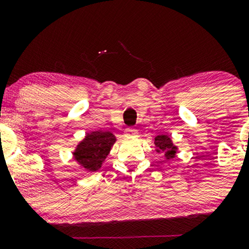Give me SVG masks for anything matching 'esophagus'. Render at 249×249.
<instances>
[{"label":"esophagus","instance_id":"esophagus-1","mask_svg":"<svg viewBox=\"0 0 249 249\" xmlns=\"http://www.w3.org/2000/svg\"><path fill=\"white\" fill-rule=\"evenodd\" d=\"M137 133H138V131H137L136 128H132V127L126 128V131H125V136L126 137H134V136H137Z\"/></svg>","mask_w":249,"mask_h":249}]
</instances>
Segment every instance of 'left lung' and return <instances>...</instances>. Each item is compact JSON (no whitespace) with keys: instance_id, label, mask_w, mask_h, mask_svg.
<instances>
[{"instance_id":"left-lung-1","label":"left lung","mask_w":249,"mask_h":249,"mask_svg":"<svg viewBox=\"0 0 249 249\" xmlns=\"http://www.w3.org/2000/svg\"><path fill=\"white\" fill-rule=\"evenodd\" d=\"M153 142L154 146H156V152L164 154L165 160H172L178 152V146L173 144L172 139L167 134H159V136L154 137Z\"/></svg>"}]
</instances>
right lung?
Masks as SVG:
<instances>
[{
  "instance_id": "1",
  "label": "right lung",
  "mask_w": 249,
  "mask_h": 249,
  "mask_svg": "<svg viewBox=\"0 0 249 249\" xmlns=\"http://www.w3.org/2000/svg\"><path fill=\"white\" fill-rule=\"evenodd\" d=\"M116 141V136L110 131L88 132L72 152L73 160L88 173L97 172L103 166Z\"/></svg>"
}]
</instances>
